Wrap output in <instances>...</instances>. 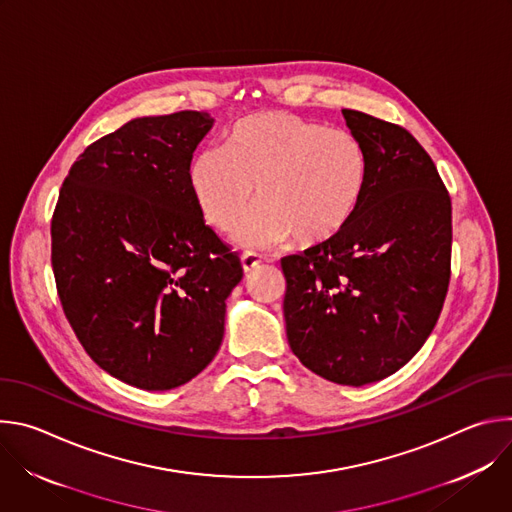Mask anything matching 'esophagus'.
Wrapping results in <instances>:
<instances>
[{"label":"esophagus","mask_w":512,"mask_h":512,"mask_svg":"<svg viewBox=\"0 0 512 512\" xmlns=\"http://www.w3.org/2000/svg\"><path fill=\"white\" fill-rule=\"evenodd\" d=\"M259 263H261V255H257V253H243L241 255V267H243L245 273L255 269Z\"/></svg>","instance_id":"1"}]
</instances>
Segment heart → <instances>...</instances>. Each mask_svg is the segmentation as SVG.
I'll list each match as a JSON object with an SVG mask.
<instances>
[{
  "label": "heart",
  "instance_id": "b5f03b06",
  "mask_svg": "<svg viewBox=\"0 0 512 512\" xmlns=\"http://www.w3.org/2000/svg\"><path fill=\"white\" fill-rule=\"evenodd\" d=\"M369 180L360 139L283 111L253 113L202 150L188 166V190L204 221L243 247L318 245L336 237L356 214Z\"/></svg>",
  "mask_w": 512,
  "mask_h": 512
}]
</instances>
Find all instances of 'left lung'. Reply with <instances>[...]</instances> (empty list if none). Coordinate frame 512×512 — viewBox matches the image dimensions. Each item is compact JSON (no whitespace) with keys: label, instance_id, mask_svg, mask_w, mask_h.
I'll return each instance as SVG.
<instances>
[{"label":"left lung","instance_id":"obj_1","mask_svg":"<svg viewBox=\"0 0 512 512\" xmlns=\"http://www.w3.org/2000/svg\"><path fill=\"white\" fill-rule=\"evenodd\" d=\"M369 180L330 241L281 259L287 342L326 381L362 387L397 373L440 318L452 257V202L403 127L342 109Z\"/></svg>","mask_w":512,"mask_h":512}]
</instances>
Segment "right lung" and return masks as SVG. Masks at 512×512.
Instances as JSON below:
<instances>
[{
  "mask_svg": "<svg viewBox=\"0 0 512 512\" xmlns=\"http://www.w3.org/2000/svg\"><path fill=\"white\" fill-rule=\"evenodd\" d=\"M214 119L135 117L72 164L52 216L62 310L111 377L170 391L202 373L225 336L239 257L194 206L188 166Z\"/></svg>",
  "mask_w": 512,
  "mask_h": 512,
  "instance_id": "obj_1",
  "label": "right lung"
}]
</instances>
